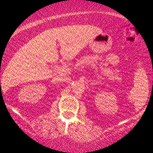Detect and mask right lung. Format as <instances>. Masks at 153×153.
<instances>
[{"instance_id":"right-lung-1","label":"right lung","mask_w":153,"mask_h":153,"mask_svg":"<svg viewBox=\"0 0 153 153\" xmlns=\"http://www.w3.org/2000/svg\"><path fill=\"white\" fill-rule=\"evenodd\" d=\"M0 83H1V82H0Z\"/></svg>"}]
</instances>
